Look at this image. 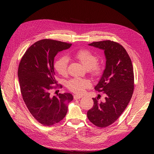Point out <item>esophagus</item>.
<instances>
[{"label": "esophagus", "instance_id": "esophagus-1", "mask_svg": "<svg viewBox=\"0 0 154 154\" xmlns=\"http://www.w3.org/2000/svg\"><path fill=\"white\" fill-rule=\"evenodd\" d=\"M82 96H79V95H75V96H74V99L75 100L79 99H80V98H82Z\"/></svg>", "mask_w": 154, "mask_h": 154}]
</instances>
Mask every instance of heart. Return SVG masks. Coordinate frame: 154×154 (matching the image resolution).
I'll use <instances>...</instances> for the list:
<instances>
[{"label": "heart", "mask_w": 154, "mask_h": 154, "mask_svg": "<svg viewBox=\"0 0 154 154\" xmlns=\"http://www.w3.org/2000/svg\"><path fill=\"white\" fill-rule=\"evenodd\" d=\"M83 66L93 76H98L102 72V67L97 64V57L88 50H80L74 54ZM68 60L66 57H60L55 62L54 67L58 74L65 75L68 72ZM91 83L89 80L81 78H74L68 83V88L69 90L76 93L82 94L85 90L89 88Z\"/></svg>", "instance_id": "obj_1"}]
</instances>
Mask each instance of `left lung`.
Listing matches in <instances>:
<instances>
[{"label": "left lung", "instance_id": "obj_1", "mask_svg": "<svg viewBox=\"0 0 154 154\" xmlns=\"http://www.w3.org/2000/svg\"><path fill=\"white\" fill-rule=\"evenodd\" d=\"M88 46L104 51L105 68L94 89L103 91V102L93 98L94 105L87 112L88 119L99 127L115 122L128 104L134 89V75L131 59L119 43L109 40L93 42Z\"/></svg>", "mask_w": 154, "mask_h": 154}]
</instances>
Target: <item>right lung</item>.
Here are the masks:
<instances>
[{
    "instance_id": "1",
    "label": "right lung",
    "mask_w": 154,
    "mask_h": 154,
    "mask_svg": "<svg viewBox=\"0 0 154 154\" xmlns=\"http://www.w3.org/2000/svg\"><path fill=\"white\" fill-rule=\"evenodd\" d=\"M71 44L42 39L32 45L22 58L17 71L20 92L32 115L41 124L59 122L68 112L71 94L51 95L52 84H57L54 61L57 54L68 49Z\"/></svg>"
}]
</instances>
